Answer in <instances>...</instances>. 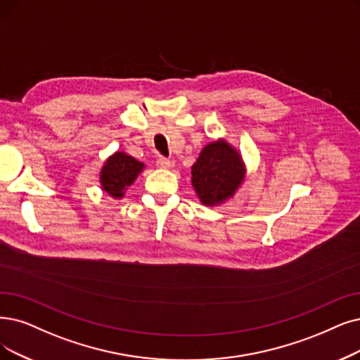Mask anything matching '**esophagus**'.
I'll return each mask as SVG.
<instances>
[{
	"mask_svg": "<svg viewBox=\"0 0 360 360\" xmlns=\"http://www.w3.org/2000/svg\"><path fill=\"white\" fill-rule=\"evenodd\" d=\"M174 161L172 160H167V158H160V160L156 161V165L160 167V168H162V169H169V168H172L174 167Z\"/></svg>",
	"mask_w": 360,
	"mask_h": 360,
	"instance_id": "obj_1",
	"label": "esophagus"
}]
</instances>
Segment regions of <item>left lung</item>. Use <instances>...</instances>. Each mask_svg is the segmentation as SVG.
<instances>
[{"mask_svg": "<svg viewBox=\"0 0 360 360\" xmlns=\"http://www.w3.org/2000/svg\"><path fill=\"white\" fill-rule=\"evenodd\" d=\"M193 191L205 207H219L232 199L245 181L247 165L240 152L223 137L208 143L192 165Z\"/></svg>", "mask_w": 360, "mask_h": 360, "instance_id": "obj_1", "label": "left lung"}]
</instances>
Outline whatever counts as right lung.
Wrapping results in <instances>:
<instances>
[{
	"mask_svg": "<svg viewBox=\"0 0 360 360\" xmlns=\"http://www.w3.org/2000/svg\"><path fill=\"white\" fill-rule=\"evenodd\" d=\"M146 165L137 161L136 158L122 150L112 153L100 168L98 181L100 189L108 193L112 199H122L127 189L136 181L140 172Z\"/></svg>",
	"mask_w": 360,
	"mask_h": 360,
	"instance_id": "obj_1",
	"label": "right lung"
}]
</instances>
